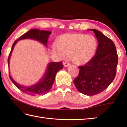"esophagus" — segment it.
Segmentation results:
<instances>
[{
  "label": "esophagus",
  "mask_w": 127,
  "mask_h": 127,
  "mask_svg": "<svg viewBox=\"0 0 127 127\" xmlns=\"http://www.w3.org/2000/svg\"><path fill=\"white\" fill-rule=\"evenodd\" d=\"M63 65L64 67H68V66L70 65V64L68 62H65V63H63Z\"/></svg>",
  "instance_id": "34e87169"
}]
</instances>
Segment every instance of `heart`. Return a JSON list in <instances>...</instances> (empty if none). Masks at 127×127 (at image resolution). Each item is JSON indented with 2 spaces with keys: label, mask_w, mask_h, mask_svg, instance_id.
I'll use <instances>...</instances> for the list:
<instances>
[{
  "label": "heart",
  "mask_w": 127,
  "mask_h": 127,
  "mask_svg": "<svg viewBox=\"0 0 127 127\" xmlns=\"http://www.w3.org/2000/svg\"><path fill=\"white\" fill-rule=\"evenodd\" d=\"M98 47L95 37L85 34L67 33L62 35L52 46L53 52L61 58L70 55L77 64H84L93 58Z\"/></svg>",
  "instance_id": "heart-1"
}]
</instances>
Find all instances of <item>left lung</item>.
<instances>
[{
	"label": "left lung",
	"mask_w": 127,
	"mask_h": 127,
	"mask_svg": "<svg viewBox=\"0 0 127 127\" xmlns=\"http://www.w3.org/2000/svg\"><path fill=\"white\" fill-rule=\"evenodd\" d=\"M93 31L99 42L95 55L85 65L79 66L80 72L74 82L77 90L91 96L106 90L114 80L118 56L114 42L96 29Z\"/></svg>",
	"instance_id": "obj_1"
}]
</instances>
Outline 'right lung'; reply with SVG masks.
Returning <instances> with one entry per match:
<instances>
[{
  "mask_svg": "<svg viewBox=\"0 0 127 127\" xmlns=\"http://www.w3.org/2000/svg\"><path fill=\"white\" fill-rule=\"evenodd\" d=\"M51 32L47 31H40V29H31L26 33L21 36L18 40L13 43L11 48V50L8 58V65H10V60L11 56L15 45L19 40L24 39H32L39 42L44 45L46 48H47L48 39ZM63 68V65L62 62H50L47 64L46 70L43 75L41 79L35 84L26 86L21 85L11 77L9 72V76L11 81L13 83L19 90L23 93L28 94L29 95H42L47 93L51 90V87L55 81L56 75L58 71Z\"/></svg>",
  "mask_w": 127,
  "mask_h": 127,
  "instance_id": "right-lung-1",
  "label": "right lung"
}]
</instances>
